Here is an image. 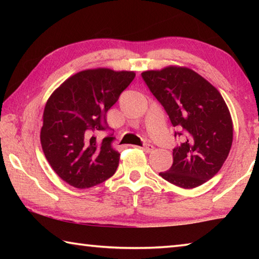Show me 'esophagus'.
<instances>
[{"instance_id": "1", "label": "esophagus", "mask_w": 259, "mask_h": 259, "mask_svg": "<svg viewBox=\"0 0 259 259\" xmlns=\"http://www.w3.org/2000/svg\"><path fill=\"white\" fill-rule=\"evenodd\" d=\"M144 152L146 153H151L153 150H154V147H153L152 145H150V144H147V145H144L143 147H140Z\"/></svg>"}]
</instances>
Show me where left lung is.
<instances>
[{
    "instance_id": "1",
    "label": "left lung",
    "mask_w": 259,
    "mask_h": 259,
    "mask_svg": "<svg viewBox=\"0 0 259 259\" xmlns=\"http://www.w3.org/2000/svg\"><path fill=\"white\" fill-rule=\"evenodd\" d=\"M142 77L179 130L175 137H183L172 151L171 168L159 175L183 188L202 185L221 170L233 142L225 100L205 78L186 67L146 71Z\"/></svg>"
}]
</instances>
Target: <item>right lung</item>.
Returning <instances> with one entry per match:
<instances>
[{
  "instance_id": "obj_1",
  "label": "right lung",
  "mask_w": 259,
  "mask_h": 259,
  "mask_svg": "<svg viewBox=\"0 0 259 259\" xmlns=\"http://www.w3.org/2000/svg\"><path fill=\"white\" fill-rule=\"evenodd\" d=\"M136 74L108 68L87 69L67 78L48 99L41 145L51 168L71 186L88 188L115 174L120 153L113 150L107 112Z\"/></svg>"
}]
</instances>
